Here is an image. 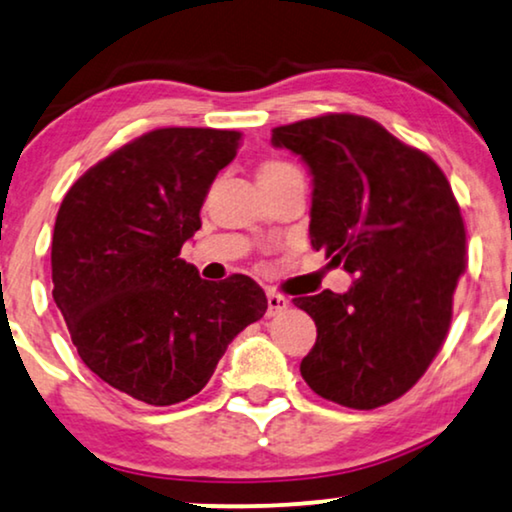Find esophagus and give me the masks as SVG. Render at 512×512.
Segmentation results:
<instances>
[{
  "label": "esophagus",
  "mask_w": 512,
  "mask_h": 512,
  "mask_svg": "<svg viewBox=\"0 0 512 512\" xmlns=\"http://www.w3.org/2000/svg\"><path fill=\"white\" fill-rule=\"evenodd\" d=\"M266 303H269V308H266V315L269 317H278L280 312H285L289 308V299H285V296L278 292H273V289L266 292Z\"/></svg>",
  "instance_id": "esophagus-1"
}]
</instances>
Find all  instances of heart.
<instances>
[{
  "label": "heart",
  "instance_id": "obj_1",
  "mask_svg": "<svg viewBox=\"0 0 512 512\" xmlns=\"http://www.w3.org/2000/svg\"><path fill=\"white\" fill-rule=\"evenodd\" d=\"M289 172H299L292 163H287V160H266V163L259 165V172H257V179L259 181H271V179H278V177H285Z\"/></svg>",
  "mask_w": 512,
  "mask_h": 512
}]
</instances>
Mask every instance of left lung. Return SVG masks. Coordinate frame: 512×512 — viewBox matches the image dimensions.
Here are the masks:
<instances>
[{
    "mask_svg": "<svg viewBox=\"0 0 512 512\" xmlns=\"http://www.w3.org/2000/svg\"><path fill=\"white\" fill-rule=\"evenodd\" d=\"M312 172L310 243L354 273L347 294L296 296L317 342L301 375L324 400L375 409L430 368L467 269V230L446 174L361 114H322L278 126Z\"/></svg>",
    "mask_w": 512,
    "mask_h": 512,
    "instance_id": "left-lung-1",
    "label": "left lung"
}]
</instances>
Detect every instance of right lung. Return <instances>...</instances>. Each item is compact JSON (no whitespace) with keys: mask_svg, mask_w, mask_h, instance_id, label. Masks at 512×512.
<instances>
[{"mask_svg":"<svg viewBox=\"0 0 512 512\" xmlns=\"http://www.w3.org/2000/svg\"><path fill=\"white\" fill-rule=\"evenodd\" d=\"M239 131L156 128L68 188L52 234V299L82 361L131 398L167 407L207 386L230 342L264 317L253 278L209 282L181 259Z\"/></svg>","mask_w":512,"mask_h":512,"instance_id":"right-lung-1","label":"right lung"}]
</instances>
